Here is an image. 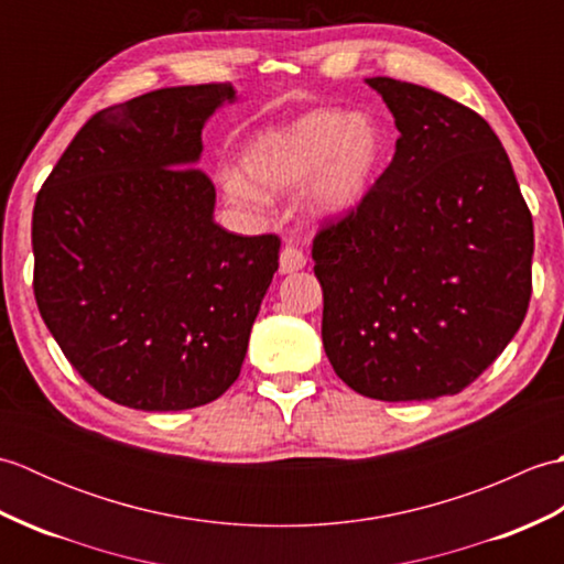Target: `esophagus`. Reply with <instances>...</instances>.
Returning a JSON list of instances; mask_svg holds the SVG:
<instances>
[{
    "label": "esophagus",
    "instance_id": "34e87169",
    "mask_svg": "<svg viewBox=\"0 0 564 564\" xmlns=\"http://www.w3.org/2000/svg\"><path fill=\"white\" fill-rule=\"evenodd\" d=\"M301 269H305L303 251L297 247H285L281 251V259H279V271L285 275V273H293V271H301Z\"/></svg>",
    "mask_w": 564,
    "mask_h": 564
}]
</instances>
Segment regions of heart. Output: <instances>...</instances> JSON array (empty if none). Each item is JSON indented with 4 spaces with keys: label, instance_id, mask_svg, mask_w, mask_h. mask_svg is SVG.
<instances>
[{
    "label": "heart",
    "instance_id": "1",
    "mask_svg": "<svg viewBox=\"0 0 564 564\" xmlns=\"http://www.w3.org/2000/svg\"><path fill=\"white\" fill-rule=\"evenodd\" d=\"M388 160L386 128L370 113L317 109L259 133L245 152V173L223 174L227 200L259 208L271 194L303 186L305 208L339 220L364 206Z\"/></svg>",
    "mask_w": 564,
    "mask_h": 564
}]
</instances>
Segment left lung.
Listing matches in <instances>:
<instances>
[{
  "label": "left lung",
  "instance_id": "obj_1",
  "mask_svg": "<svg viewBox=\"0 0 564 564\" xmlns=\"http://www.w3.org/2000/svg\"><path fill=\"white\" fill-rule=\"evenodd\" d=\"M366 84L400 138L364 206L313 242L322 344L366 398L436 400L470 386L519 332L531 210L482 116L419 84Z\"/></svg>",
  "mask_w": 564,
  "mask_h": 564
}]
</instances>
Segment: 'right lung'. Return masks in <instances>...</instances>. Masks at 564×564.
I'll return each instance as SVG.
<instances>
[{"label":"right lung","instance_id":"add662e5","mask_svg":"<svg viewBox=\"0 0 564 564\" xmlns=\"http://www.w3.org/2000/svg\"><path fill=\"white\" fill-rule=\"evenodd\" d=\"M232 84L166 87L91 116L33 208L45 327L104 398L142 412L208 404L242 368L281 239L213 220L196 170Z\"/></svg>","mask_w":564,"mask_h":564}]
</instances>
